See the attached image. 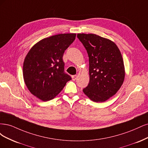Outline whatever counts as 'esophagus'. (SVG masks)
<instances>
[{
  "mask_svg": "<svg viewBox=\"0 0 148 148\" xmlns=\"http://www.w3.org/2000/svg\"><path fill=\"white\" fill-rule=\"evenodd\" d=\"M77 75H74L72 76V79H73V80H75L76 79H77Z\"/></svg>",
  "mask_w": 148,
  "mask_h": 148,
  "instance_id": "esophagus-1",
  "label": "esophagus"
}]
</instances>
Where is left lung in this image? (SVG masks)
I'll use <instances>...</instances> for the list:
<instances>
[{"label":"left lung","instance_id":"obj_1","mask_svg":"<svg viewBox=\"0 0 148 148\" xmlns=\"http://www.w3.org/2000/svg\"><path fill=\"white\" fill-rule=\"evenodd\" d=\"M89 58L90 81L84 93L95 102H104L115 95L125 78L120 50L115 43L93 34H78Z\"/></svg>","mask_w":148,"mask_h":148}]
</instances>
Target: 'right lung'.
I'll return each instance as SVG.
<instances>
[{
	"instance_id": "right-lung-1",
	"label": "right lung",
	"mask_w": 148,
	"mask_h": 148,
	"mask_svg": "<svg viewBox=\"0 0 148 148\" xmlns=\"http://www.w3.org/2000/svg\"><path fill=\"white\" fill-rule=\"evenodd\" d=\"M75 34H60L38 42L28 52L23 63V78L29 92L44 101L53 99L71 76L64 73V51Z\"/></svg>"
}]
</instances>
